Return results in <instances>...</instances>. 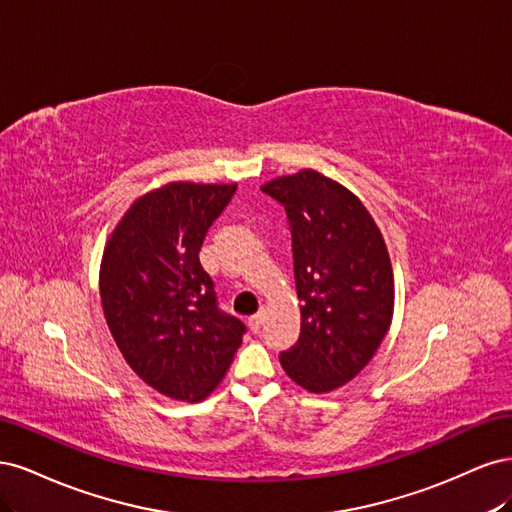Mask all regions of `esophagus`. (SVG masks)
<instances>
[{
	"label": "esophagus",
	"instance_id": "1",
	"mask_svg": "<svg viewBox=\"0 0 512 512\" xmlns=\"http://www.w3.org/2000/svg\"><path fill=\"white\" fill-rule=\"evenodd\" d=\"M262 322H265V312H258V314H254V316L250 318V327H252V331H254V333H256V331H260Z\"/></svg>",
	"mask_w": 512,
	"mask_h": 512
}]
</instances>
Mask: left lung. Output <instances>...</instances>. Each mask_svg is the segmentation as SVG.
<instances>
[{"mask_svg": "<svg viewBox=\"0 0 512 512\" xmlns=\"http://www.w3.org/2000/svg\"><path fill=\"white\" fill-rule=\"evenodd\" d=\"M260 190L286 209L303 303L299 342L280 354V363L305 391L331 393L371 361L391 327L389 250L361 198L314 168L271 179Z\"/></svg>", "mask_w": 512, "mask_h": 512, "instance_id": "1", "label": "left lung"}]
</instances>
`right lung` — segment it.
I'll return each instance as SVG.
<instances>
[{"label": "right lung", "mask_w": 512, "mask_h": 512, "mask_svg": "<svg viewBox=\"0 0 512 512\" xmlns=\"http://www.w3.org/2000/svg\"><path fill=\"white\" fill-rule=\"evenodd\" d=\"M237 183L170 181L136 198L108 237L100 299L123 359L151 389L200 401L241 346L243 322L220 312L198 252Z\"/></svg>", "instance_id": "right-lung-1"}]
</instances>
